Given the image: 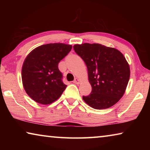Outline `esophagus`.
Here are the masks:
<instances>
[{"label":"esophagus","mask_w":150,"mask_h":150,"mask_svg":"<svg viewBox=\"0 0 150 150\" xmlns=\"http://www.w3.org/2000/svg\"><path fill=\"white\" fill-rule=\"evenodd\" d=\"M73 83H75V84H77V85H79V84H80L81 81H80V80H79V79H78L77 78H75V79H74V81H73Z\"/></svg>","instance_id":"esophagus-1"}]
</instances>
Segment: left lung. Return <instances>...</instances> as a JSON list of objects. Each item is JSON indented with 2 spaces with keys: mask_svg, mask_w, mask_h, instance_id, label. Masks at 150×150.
<instances>
[{
  "mask_svg": "<svg viewBox=\"0 0 150 150\" xmlns=\"http://www.w3.org/2000/svg\"><path fill=\"white\" fill-rule=\"evenodd\" d=\"M76 54L84 61L92 87L83 99L91 107L101 110L111 107L122 97L130 79V67L118 50L99 44H76Z\"/></svg>",
  "mask_w": 150,
  "mask_h": 150,
  "instance_id": "8db88e82",
  "label": "left lung"
}]
</instances>
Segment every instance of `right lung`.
<instances>
[{"label": "right lung", "instance_id": "add662e5", "mask_svg": "<svg viewBox=\"0 0 150 150\" xmlns=\"http://www.w3.org/2000/svg\"><path fill=\"white\" fill-rule=\"evenodd\" d=\"M71 48V45L62 43L48 44L35 48L27 55L22 68V80L32 99L50 105L62 95L67 85L63 83L58 63Z\"/></svg>", "mask_w": 150, "mask_h": 150}]
</instances>
